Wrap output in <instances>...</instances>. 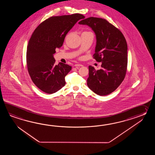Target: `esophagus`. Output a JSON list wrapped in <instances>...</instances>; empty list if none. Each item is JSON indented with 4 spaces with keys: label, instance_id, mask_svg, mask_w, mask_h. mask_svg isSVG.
<instances>
[{
    "label": "esophagus",
    "instance_id": "obj_1",
    "mask_svg": "<svg viewBox=\"0 0 155 155\" xmlns=\"http://www.w3.org/2000/svg\"><path fill=\"white\" fill-rule=\"evenodd\" d=\"M83 65H82V64H75V65H74V66H75V67H76V66H79V67H80V66H82Z\"/></svg>",
    "mask_w": 155,
    "mask_h": 155
}]
</instances>
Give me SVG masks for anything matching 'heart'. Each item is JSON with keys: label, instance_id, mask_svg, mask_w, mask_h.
Listing matches in <instances>:
<instances>
[{"label": "heart", "instance_id": "heart-1", "mask_svg": "<svg viewBox=\"0 0 155 155\" xmlns=\"http://www.w3.org/2000/svg\"><path fill=\"white\" fill-rule=\"evenodd\" d=\"M91 33V32H89V31H84V33Z\"/></svg>", "mask_w": 155, "mask_h": 155}]
</instances>
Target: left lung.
Listing matches in <instances>:
<instances>
[{
    "instance_id": "1",
    "label": "left lung",
    "mask_w": 155,
    "mask_h": 155,
    "mask_svg": "<svg viewBox=\"0 0 155 155\" xmlns=\"http://www.w3.org/2000/svg\"><path fill=\"white\" fill-rule=\"evenodd\" d=\"M79 24L89 26L96 35L94 58L101 62V69L89 66L87 85L100 96L114 91L125 78L127 65V45L122 33L102 18L90 17L80 21Z\"/></svg>"
}]
</instances>
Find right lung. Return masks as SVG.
Segmentation results:
<instances>
[{
	"mask_svg": "<svg viewBox=\"0 0 155 155\" xmlns=\"http://www.w3.org/2000/svg\"><path fill=\"white\" fill-rule=\"evenodd\" d=\"M84 18L80 14L51 17L33 33L27 46V67L33 82L43 92L51 94L65 85V77L71 66L62 63L55 65L54 54L63 45L70 30Z\"/></svg>",
	"mask_w": 155,
	"mask_h": 155,
	"instance_id": "right-lung-1",
	"label": "right lung"
}]
</instances>
